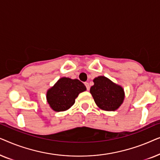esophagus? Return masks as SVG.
I'll return each mask as SVG.
<instances>
[{
	"label": "esophagus",
	"instance_id": "obj_1",
	"mask_svg": "<svg viewBox=\"0 0 160 160\" xmlns=\"http://www.w3.org/2000/svg\"><path fill=\"white\" fill-rule=\"evenodd\" d=\"M84 84H85V86H86V87H87V90H89V89H90V87H89V83L88 82H85Z\"/></svg>",
	"mask_w": 160,
	"mask_h": 160
}]
</instances>
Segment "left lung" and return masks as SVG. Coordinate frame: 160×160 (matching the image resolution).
Segmentation results:
<instances>
[{"label": "left lung", "instance_id": "8db88e82", "mask_svg": "<svg viewBox=\"0 0 160 160\" xmlns=\"http://www.w3.org/2000/svg\"><path fill=\"white\" fill-rule=\"evenodd\" d=\"M93 82L90 93L96 105L102 110L108 111L119 108L124 99L123 88L102 76L94 78Z\"/></svg>", "mask_w": 160, "mask_h": 160}]
</instances>
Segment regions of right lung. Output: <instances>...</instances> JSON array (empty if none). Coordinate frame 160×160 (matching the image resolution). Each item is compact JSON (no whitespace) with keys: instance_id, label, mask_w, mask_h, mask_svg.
I'll return each instance as SVG.
<instances>
[{"instance_id":"right-lung-1","label":"right lung","mask_w":160,"mask_h":160,"mask_svg":"<svg viewBox=\"0 0 160 160\" xmlns=\"http://www.w3.org/2000/svg\"><path fill=\"white\" fill-rule=\"evenodd\" d=\"M86 89V87L79 80L62 77L47 91V102L54 111H66L75 103L79 93Z\"/></svg>"}]
</instances>
